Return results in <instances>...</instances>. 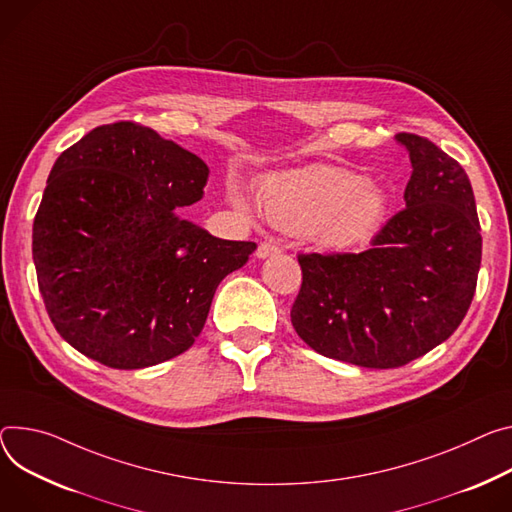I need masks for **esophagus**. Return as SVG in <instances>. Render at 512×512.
I'll use <instances>...</instances> for the list:
<instances>
[{
	"label": "esophagus",
	"instance_id": "esophagus-1",
	"mask_svg": "<svg viewBox=\"0 0 512 512\" xmlns=\"http://www.w3.org/2000/svg\"><path fill=\"white\" fill-rule=\"evenodd\" d=\"M277 253H282V247L273 243V241H263L257 247V257L259 259H265V257H271V255H277Z\"/></svg>",
	"mask_w": 512,
	"mask_h": 512
}]
</instances>
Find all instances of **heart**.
Masks as SVG:
<instances>
[{"label": "heart", "mask_w": 512, "mask_h": 512, "mask_svg": "<svg viewBox=\"0 0 512 512\" xmlns=\"http://www.w3.org/2000/svg\"><path fill=\"white\" fill-rule=\"evenodd\" d=\"M232 202L253 214L255 202L241 183ZM267 220L331 249H347L374 232L386 214V194L376 183L343 167L316 165L269 177L261 188Z\"/></svg>", "instance_id": "obj_1"}]
</instances>
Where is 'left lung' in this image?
Returning a JSON list of instances; mask_svg holds the SVG:
<instances>
[{"mask_svg":"<svg viewBox=\"0 0 512 512\" xmlns=\"http://www.w3.org/2000/svg\"><path fill=\"white\" fill-rule=\"evenodd\" d=\"M412 175L404 202L363 253L298 255L292 306L316 353L390 369L423 357L466 316L482 261L480 220L463 167L429 138L400 132Z\"/></svg>","mask_w":512,"mask_h":512,"instance_id":"left-lung-1","label":"left lung"}]
</instances>
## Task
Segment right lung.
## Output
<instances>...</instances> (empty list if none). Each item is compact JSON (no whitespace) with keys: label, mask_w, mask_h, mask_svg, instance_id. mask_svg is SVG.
I'll return each mask as SVG.
<instances>
[{"label":"right lung","mask_w":512,"mask_h":512,"mask_svg":"<svg viewBox=\"0 0 512 512\" xmlns=\"http://www.w3.org/2000/svg\"><path fill=\"white\" fill-rule=\"evenodd\" d=\"M208 165L153 128L114 122L55 161L32 226L38 290L85 357L143 369L188 351L218 284L257 249L183 220Z\"/></svg>","instance_id":"add662e5"}]
</instances>
